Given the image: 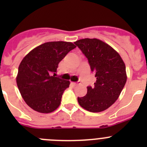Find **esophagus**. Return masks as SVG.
Listing matches in <instances>:
<instances>
[{
	"instance_id": "obj_1",
	"label": "esophagus",
	"mask_w": 147,
	"mask_h": 147,
	"mask_svg": "<svg viewBox=\"0 0 147 147\" xmlns=\"http://www.w3.org/2000/svg\"><path fill=\"white\" fill-rule=\"evenodd\" d=\"M80 83V82H72V84H73L74 86H77V85H78V84H79Z\"/></svg>"
}]
</instances>
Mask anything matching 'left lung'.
<instances>
[{
    "label": "left lung",
    "mask_w": 147,
    "mask_h": 147,
    "mask_svg": "<svg viewBox=\"0 0 147 147\" xmlns=\"http://www.w3.org/2000/svg\"><path fill=\"white\" fill-rule=\"evenodd\" d=\"M74 43L87 58L97 78L94 87H87V94L78 97V102L89 112H102L116 102L125 85V64L116 50L100 40L84 38Z\"/></svg>",
    "instance_id": "obj_1"
}]
</instances>
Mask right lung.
Returning <instances> with one entry per match:
<instances>
[{
	"label": "right lung",
	"instance_id": "add662e5",
	"mask_svg": "<svg viewBox=\"0 0 147 147\" xmlns=\"http://www.w3.org/2000/svg\"><path fill=\"white\" fill-rule=\"evenodd\" d=\"M75 47L72 42H47L34 48L23 59L16 82L30 107L40 113H50L60 106L63 92L70 83L55 77V73L59 63Z\"/></svg>",
	"mask_w": 147,
	"mask_h": 147
}]
</instances>
